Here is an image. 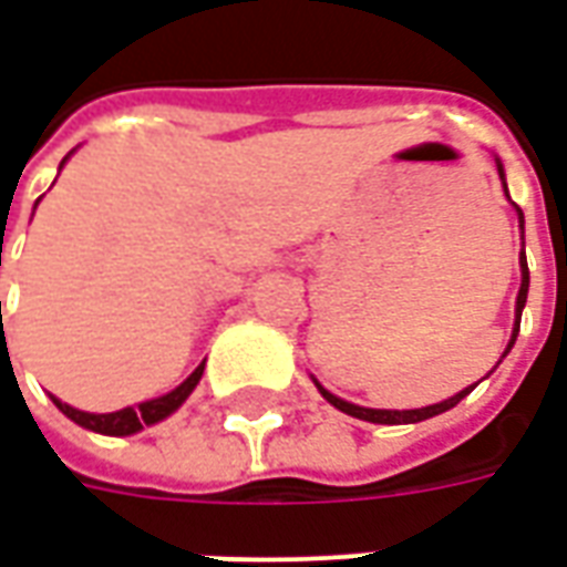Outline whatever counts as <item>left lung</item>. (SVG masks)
I'll return each instance as SVG.
<instances>
[{
    "label": "left lung",
    "instance_id": "obj_1",
    "mask_svg": "<svg viewBox=\"0 0 567 567\" xmlns=\"http://www.w3.org/2000/svg\"><path fill=\"white\" fill-rule=\"evenodd\" d=\"M498 163V175H501V185H504V194H507V182H504V166ZM507 199H511V194H507ZM516 215H519V230L525 234V218H523V209L516 206ZM519 272H523V282H519V295H516V316H513V333H511V343H507V349H504V355L511 352L513 343H516V333H519V319H523V309H525V297H528V264H525V251H519ZM501 355V358H504ZM316 382V389L321 392V398L328 401L331 406H337L340 413H346V416H355V419H364V422H377V425H413V422H425V419L431 416H440V413H446V410H452V406L462 401L464 394L474 392V385L471 389H462L458 394H452V398H446V401H440V404H431V406H419V410H370V406H358V404H349V401H343V398H337V394H331L324 385H321L319 380Z\"/></svg>",
    "mask_w": 567,
    "mask_h": 567
}]
</instances>
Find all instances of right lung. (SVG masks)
I'll use <instances>...</instances> for the list:
<instances>
[{
    "instance_id": "right-lung-1",
    "label": "right lung",
    "mask_w": 567,
    "mask_h": 567,
    "mask_svg": "<svg viewBox=\"0 0 567 567\" xmlns=\"http://www.w3.org/2000/svg\"><path fill=\"white\" fill-rule=\"evenodd\" d=\"M66 161L69 157H63V163ZM63 163H60V169H63ZM35 203H39V199H35ZM203 368H206V361H203L182 385H175L173 392L161 394V398H151V401H142V404L136 406H124V410H115V413H84V410H75V406L63 404L54 394H51V401H54L56 410L66 419H72L75 425L87 427V431H96V434H109V437H130V434H136L142 427L157 425V422H163L166 416H173L175 410L190 398V392L197 389L199 377H203Z\"/></svg>"
}]
</instances>
